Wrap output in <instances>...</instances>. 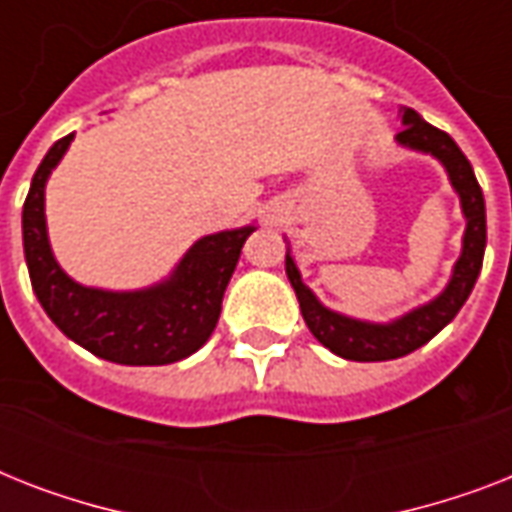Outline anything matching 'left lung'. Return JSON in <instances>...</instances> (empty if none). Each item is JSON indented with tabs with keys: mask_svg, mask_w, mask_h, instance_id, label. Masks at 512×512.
<instances>
[{
	"mask_svg": "<svg viewBox=\"0 0 512 512\" xmlns=\"http://www.w3.org/2000/svg\"><path fill=\"white\" fill-rule=\"evenodd\" d=\"M401 122H404V127L396 135L398 143L425 151V154H433L446 167L449 180L460 193L462 212L468 217V228H465L462 255L454 265V276L449 281V287L433 303L406 313L404 319L393 321V324H364V321L348 319V316H340V313H332L329 308H324L313 297L311 289L303 284L295 260L287 255V276L292 281V287H295L297 300H300L305 324L324 348H329L337 356L348 358V361H390V358H401L406 353H412V350L422 348L425 342L433 340L460 313V308L470 297L473 287H476L478 273H481V265H484L486 207L481 185L473 175V167L460 151V146L444 130L425 122L414 108L401 111Z\"/></svg>",
	"mask_w": 512,
	"mask_h": 512,
	"instance_id": "1",
	"label": "left lung"
}]
</instances>
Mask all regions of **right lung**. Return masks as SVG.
I'll list each match as a JSON object with an SVG mask.
<instances>
[{"label": "right lung", "instance_id": "1", "mask_svg": "<svg viewBox=\"0 0 512 512\" xmlns=\"http://www.w3.org/2000/svg\"><path fill=\"white\" fill-rule=\"evenodd\" d=\"M71 140L74 135H66L47 151L23 204L28 276L44 313L63 335L114 364L162 366L191 356L215 332L225 287L255 228L204 236L159 287L143 292L82 287L55 263L44 225V183Z\"/></svg>", "mask_w": 512, "mask_h": 512}]
</instances>
